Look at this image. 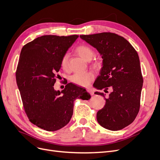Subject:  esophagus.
<instances>
[{"label": "esophagus", "instance_id": "esophagus-1", "mask_svg": "<svg viewBox=\"0 0 160 160\" xmlns=\"http://www.w3.org/2000/svg\"><path fill=\"white\" fill-rule=\"evenodd\" d=\"M87 91L89 92L92 96H93V94H94V92H93V91L92 90H91V89H90V88H88V89H87Z\"/></svg>", "mask_w": 160, "mask_h": 160}]
</instances>
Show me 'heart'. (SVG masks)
<instances>
[{"instance_id":"1","label":"heart","mask_w":160,"mask_h":160,"mask_svg":"<svg viewBox=\"0 0 160 160\" xmlns=\"http://www.w3.org/2000/svg\"><path fill=\"white\" fill-rule=\"evenodd\" d=\"M75 51L83 60L87 62H90L94 55V51L93 49L90 47L86 45L78 46L76 49ZM68 55L66 54L62 57L61 59V67L65 71L68 70ZM93 78V76L90 72H78L72 76V77H71V81L73 83L79 86H87L92 82Z\"/></svg>"}]
</instances>
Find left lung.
Returning a JSON list of instances; mask_svg holds the SVG:
<instances>
[{
	"label": "left lung",
	"mask_w": 160,
	"mask_h": 160,
	"mask_svg": "<svg viewBox=\"0 0 160 160\" xmlns=\"http://www.w3.org/2000/svg\"><path fill=\"white\" fill-rule=\"evenodd\" d=\"M80 38L99 52L103 58L99 75L93 83L97 90L113 92L97 113V121L103 128L119 131L134 121L140 109L143 78L137 52L124 38L113 33L82 35Z\"/></svg>",
	"instance_id": "1"
}]
</instances>
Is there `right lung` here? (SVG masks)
<instances>
[{
	"mask_svg": "<svg viewBox=\"0 0 160 160\" xmlns=\"http://www.w3.org/2000/svg\"><path fill=\"white\" fill-rule=\"evenodd\" d=\"M78 35H43L22 47L16 78L26 113L33 125L47 131L67 125L76 98H91L86 89L68 83L61 92L54 84L61 59Z\"/></svg>",
	"mask_w": 160,
	"mask_h": 160,
	"instance_id": "add662e5",
	"label": "right lung"
}]
</instances>
